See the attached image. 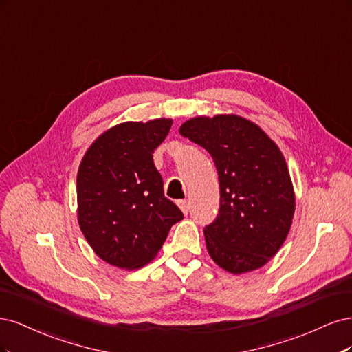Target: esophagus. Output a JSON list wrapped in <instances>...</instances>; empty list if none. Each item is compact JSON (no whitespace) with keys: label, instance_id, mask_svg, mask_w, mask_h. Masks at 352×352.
<instances>
[{"label":"esophagus","instance_id":"34e87169","mask_svg":"<svg viewBox=\"0 0 352 352\" xmlns=\"http://www.w3.org/2000/svg\"><path fill=\"white\" fill-rule=\"evenodd\" d=\"M177 205H178V208H179L181 210H183L184 214L188 213V210H190V203H188L187 200H178Z\"/></svg>","mask_w":352,"mask_h":352}]
</instances>
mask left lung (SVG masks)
<instances>
[{
  "instance_id": "left-lung-1",
  "label": "left lung",
  "mask_w": 352,
  "mask_h": 352,
  "mask_svg": "<svg viewBox=\"0 0 352 352\" xmlns=\"http://www.w3.org/2000/svg\"><path fill=\"white\" fill-rule=\"evenodd\" d=\"M179 134L206 149L218 169L219 213L205 228L213 262L235 275L262 267L285 241L296 210L279 147L238 116L191 118Z\"/></svg>"
}]
</instances>
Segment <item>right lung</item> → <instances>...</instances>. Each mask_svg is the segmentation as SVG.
<instances>
[{
    "label": "right lung",
    "instance_id": "obj_1",
    "mask_svg": "<svg viewBox=\"0 0 352 352\" xmlns=\"http://www.w3.org/2000/svg\"><path fill=\"white\" fill-rule=\"evenodd\" d=\"M171 126L169 118L118 124L99 135L78 166V225L112 266L133 270L149 263L184 218L164 196L152 155Z\"/></svg>",
    "mask_w": 352,
    "mask_h": 352
}]
</instances>
